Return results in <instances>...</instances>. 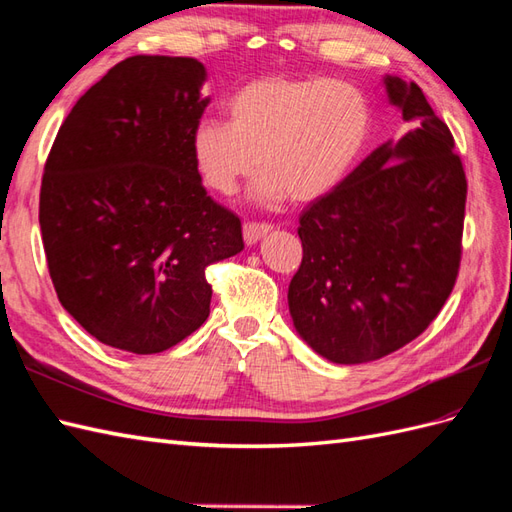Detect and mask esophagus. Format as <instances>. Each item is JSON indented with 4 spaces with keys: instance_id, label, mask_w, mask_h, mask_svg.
<instances>
[{
    "instance_id": "34e87169",
    "label": "esophagus",
    "mask_w": 512,
    "mask_h": 512,
    "mask_svg": "<svg viewBox=\"0 0 512 512\" xmlns=\"http://www.w3.org/2000/svg\"><path fill=\"white\" fill-rule=\"evenodd\" d=\"M270 231H272V227L266 225V222H244V242L248 246H253Z\"/></svg>"
}]
</instances>
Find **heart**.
I'll list each match as a JSON object with an SVG mask.
<instances>
[{"instance_id": "b5f03b06", "label": "heart", "mask_w": 512, "mask_h": 512, "mask_svg": "<svg viewBox=\"0 0 512 512\" xmlns=\"http://www.w3.org/2000/svg\"><path fill=\"white\" fill-rule=\"evenodd\" d=\"M229 123L201 119L192 157L205 186L229 196L255 173V199L313 203L342 183L368 144L370 103L359 88L324 77L266 75L235 90Z\"/></svg>"}]
</instances>
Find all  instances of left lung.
Returning a JSON list of instances; mask_svg holds the SVG:
<instances>
[{"mask_svg": "<svg viewBox=\"0 0 512 512\" xmlns=\"http://www.w3.org/2000/svg\"><path fill=\"white\" fill-rule=\"evenodd\" d=\"M383 84L409 131L305 209L303 261L287 290L296 333L344 365L422 335L461 264L467 179L454 138L415 82L385 75Z\"/></svg>", "mask_w": 512, "mask_h": 512, "instance_id": "obj_1", "label": "left lung"}]
</instances>
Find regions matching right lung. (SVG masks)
<instances>
[{
  "mask_svg": "<svg viewBox=\"0 0 512 512\" xmlns=\"http://www.w3.org/2000/svg\"><path fill=\"white\" fill-rule=\"evenodd\" d=\"M205 80L194 58L119 62L75 103L45 164L38 222L60 303L134 355L199 329L205 268L244 248L240 218L209 199L194 166Z\"/></svg>",
  "mask_w": 512,
  "mask_h": 512,
  "instance_id": "obj_1",
  "label": "right lung"
}]
</instances>
